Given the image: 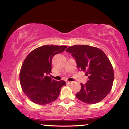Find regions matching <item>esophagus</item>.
Listing matches in <instances>:
<instances>
[{
    "label": "esophagus",
    "mask_w": 129,
    "mask_h": 129,
    "mask_svg": "<svg viewBox=\"0 0 129 129\" xmlns=\"http://www.w3.org/2000/svg\"><path fill=\"white\" fill-rule=\"evenodd\" d=\"M67 84H73V82H71V81H67Z\"/></svg>",
    "instance_id": "34e87169"
}]
</instances>
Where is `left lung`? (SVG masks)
Returning a JSON list of instances; mask_svg holds the SVG:
<instances>
[{"label": "left lung", "instance_id": "8db88e82", "mask_svg": "<svg viewBox=\"0 0 129 129\" xmlns=\"http://www.w3.org/2000/svg\"><path fill=\"white\" fill-rule=\"evenodd\" d=\"M76 59L78 69L88 75L85 84L76 94L78 100L93 104L104 100L112 89L114 73L113 67L104 52L89 45H73L66 50Z\"/></svg>", "mask_w": 129, "mask_h": 129}]
</instances>
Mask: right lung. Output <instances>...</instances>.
<instances>
[{
	"mask_svg": "<svg viewBox=\"0 0 129 129\" xmlns=\"http://www.w3.org/2000/svg\"><path fill=\"white\" fill-rule=\"evenodd\" d=\"M66 45H43L30 52L22 63L19 74L23 93L34 103L50 104L57 100L64 81H56L48 76L51 73L52 58L63 52Z\"/></svg>",
	"mask_w": 129,
	"mask_h": 129,
	"instance_id": "right-lung-1",
	"label": "right lung"
}]
</instances>
